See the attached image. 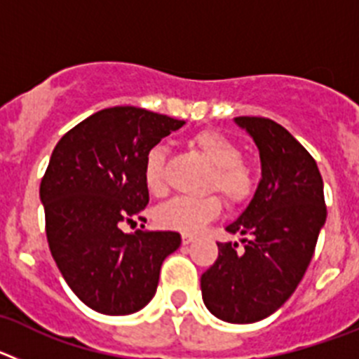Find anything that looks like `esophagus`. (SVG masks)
Here are the masks:
<instances>
[{
    "mask_svg": "<svg viewBox=\"0 0 359 359\" xmlns=\"http://www.w3.org/2000/svg\"><path fill=\"white\" fill-rule=\"evenodd\" d=\"M194 239L196 237L194 236H190V233H183V237H182V241H183V244H190V243H194Z\"/></svg>",
    "mask_w": 359,
    "mask_h": 359,
    "instance_id": "34e87169",
    "label": "esophagus"
}]
</instances>
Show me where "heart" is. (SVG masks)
<instances>
[{
	"label": "heart",
	"instance_id": "obj_1",
	"mask_svg": "<svg viewBox=\"0 0 359 359\" xmlns=\"http://www.w3.org/2000/svg\"><path fill=\"white\" fill-rule=\"evenodd\" d=\"M192 145L199 149L208 163L214 167L210 189H217L230 203H243L253 194L255 176L248 165L241 161V149L236 142L217 131H201L192 136ZM165 149L156 145L149 149L144 160V183L154 196L165 192ZM219 199L214 196L203 199L174 198L156 210L160 226L169 230L196 233L219 214Z\"/></svg>",
	"mask_w": 359,
	"mask_h": 359
}]
</instances>
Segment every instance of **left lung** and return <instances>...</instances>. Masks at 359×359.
<instances>
[{"instance_id":"left-lung-1","label":"left lung","mask_w":359,"mask_h":359,"mask_svg":"<svg viewBox=\"0 0 359 359\" xmlns=\"http://www.w3.org/2000/svg\"><path fill=\"white\" fill-rule=\"evenodd\" d=\"M233 122L252 136L261 182L239 217L224 230L239 243H217L219 255L201 275L203 302L215 318L253 323L284 306L315 253L327 210L316 161L280 123L259 116Z\"/></svg>"}]
</instances>
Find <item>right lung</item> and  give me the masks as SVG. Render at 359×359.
<instances>
[{
    "label": "right lung",
    "instance_id": "obj_1",
    "mask_svg": "<svg viewBox=\"0 0 359 359\" xmlns=\"http://www.w3.org/2000/svg\"><path fill=\"white\" fill-rule=\"evenodd\" d=\"M185 126L135 106L98 111L55 145L41 182L46 237L66 284L102 315H133L152 300L177 231H126L147 207L149 149ZM142 219V217H140Z\"/></svg>",
    "mask_w": 359,
    "mask_h": 359
}]
</instances>
